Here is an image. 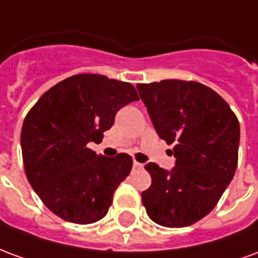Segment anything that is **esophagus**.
<instances>
[{
  "label": "esophagus",
  "instance_id": "34e87169",
  "mask_svg": "<svg viewBox=\"0 0 258 258\" xmlns=\"http://www.w3.org/2000/svg\"><path fill=\"white\" fill-rule=\"evenodd\" d=\"M133 167L137 168V170H142V168H144V164L140 162H135L134 160V163H133Z\"/></svg>",
  "mask_w": 258,
  "mask_h": 258
}]
</instances>
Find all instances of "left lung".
I'll list each match as a JSON object with an SVG mask.
<instances>
[{"mask_svg": "<svg viewBox=\"0 0 258 258\" xmlns=\"http://www.w3.org/2000/svg\"><path fill=\"white\" fill-rule=\"evenodd\" d=\"M137 90L157 135L174 144L175 157L170 171L146 164L152 185L141 195L142 205L159 225H192L216 207L235 175L238 118L216 91L196 81L162 80Z\"/></svg>", "mask_w": 258, "mask_h": 258, "instance_id": "8db88e82", "label": "left lung"}]
</instances>
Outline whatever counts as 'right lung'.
<instances>
[{"label": "right lung", "mask_w": 258, "mask_h": 258, "mask_svg": "<svg viewBox=\"0 0 258 258\" xmlns=\"http://www.w3.org/2000/svg\"><path fill=\"white\" fill-rule=\"evenodd\" d=\"M134 85L101 74H76L48 90L27 113L22 134L26 177L53 214L74 224L106 216L133 167L127 153L96 155L116 113L138 101Z\"/></svg>", "instance_id": "1"}]
</instances>
